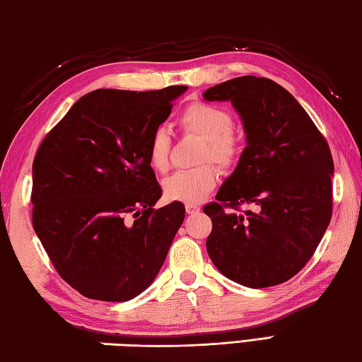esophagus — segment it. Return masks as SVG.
<instances>
[{
	"label": "esophagus",
	"mask_w": 362,
	"mask_h": 362,
	"mask_svg": "<svg viewBox=\"0 0 362 362\" xmlns=\"http://www.w3.org/2000/svg\"><path fill=\"white\" fill-rule=\"evenodd\" d=\"M186 213L187 214H197L200 213V206L195 203H186Z\"/></svg>",
	"instance_id": "1"
}]
</instances>
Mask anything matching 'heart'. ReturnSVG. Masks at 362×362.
<instances>
[{"label": "heart", "instance_id": "1", "mask_svg": "<svg viewBox=\"0 0 362 362\" xmlns=\"http://www.w3.org/2000/svg\"><path fill=\"white\" fill-rule=\"evenodd\" d=\"M184 131L204 140L200 160H213L222 167H231L240 154V141L235 137L233 117L223 107L194 100L180 115ZM170 156V135L165 129H156L148 143V160L156 172H167ZM219 170L213 163L180 170L163 181V194L168 200L199 203L216 187Z\"/></svg>", "mask_w": 362, "mask_h": 362}]
</instances>
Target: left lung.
Instances as JSON below:
<instances>
[{
  "label": "left lung",
  "instance_id": "1",
  "mask_svg": "<svg viewBox=\"0 0 362 362\" xmlns=\"http://www.w3.org/2000/svg\"><path fill=\"white\" fill-rule=\"evenodd\" d=\"M228 100L247 146L219 192L203 208L213 221L211 262L249 288L287 282L310 260L332 216L334 162L308 112L276 81L244 75L203 93ZM241 204L254 210L227 211Z\"/></svg>",
  "mask_w": 362,
  "mask_h": 362
}]
</instances>
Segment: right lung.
Here are the masks:
<instances>
[{
	"mask_svg": "<svg viewBox=\"0 0 362 362\" xmlns=\"http://www.w3.org/2000/svg\"><path fill=\"white\" fill-rule=\"evenodd\" d=\"M187 86L85 94L33 162V228L58 274L81 295L124 303L158 276L184 204L162 195L148 143Z\"/></svg>",
	"mask_w": 362,
	"mask_h": 362,
	"instance_id": "obj_1",
	"label": "right lung"
}]
</instances>
